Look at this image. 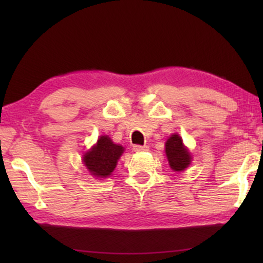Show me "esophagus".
Listing matches in <instances>:
<instances>
[{"instance_id": "34e87169", "label": "esophagus", "mask_w": 263, "mask_h": 263, "mask_svg": "<svg viewBox=\"0 0 263 263\" xmlns=\"http://www.w3.org/2000/svg\"><path fill=\"white\" fill-rule=\"evenodd\" d=\"M133 151L135 152H146V151H148V146L146 145H133Z\"/></svg>"}]
</instances>
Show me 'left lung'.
<instances>
[{"instance_id": "left-lung-1", "label": "left lung", "mask_w": 263, "mask_h": 263, "mask_svg": "<svg viewBox=\"0 0 263 263\" xmlns=\"http://www.w3.org/2000/svg\"><path fill=\"white\" fill-rule=\"evenodd\" d=\"M166 154L173 171H184V169L190 164V153L184 147L183 142H182V139L179 135H173L167 140Z\"/></svg>"}]
</instances>
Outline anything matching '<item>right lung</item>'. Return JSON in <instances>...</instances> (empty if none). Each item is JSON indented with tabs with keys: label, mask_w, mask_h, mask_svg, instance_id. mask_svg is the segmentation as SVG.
<instances>
[{
	"label": "right lung",
	"mask_w": 263,
	"mask_h": 263,
	"mask_svg": "<svg viewBox=\"0 0 263 263\" xmlns=\"http://www.w3.org/2000/svg\"><path fill=\"white\" fill-rule=\"evenodd\" d=\"M124 152V147L116 145L108 136H102L97 144L84 154L83 162L92 175L99 177L109 176Z\"/></svg>",
	"instance_id": "obj_1"
}]
</instances>
